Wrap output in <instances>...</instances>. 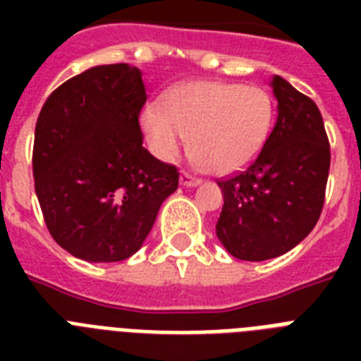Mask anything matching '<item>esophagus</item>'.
Instances as JSON below:
<instances>
[{
  "label": "esophagus",
  "mask_w": 361,
  "mask_h": 361,
  "mask_svg": "<svg viewBox=\"0 0 361 361\" xmlns=\"http://www.w3.org/2000/svg\"><path fill=\"white\" fill-rule=\"evenodd\" d=\"M180 183L183 187H197L202 183V180H198V178H195V176H191V174H187V172H181Z\"/></svg>",
  "instance_id": "34e87169"
}]
</instances>
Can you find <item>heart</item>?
<instances>
[{"mask_svg": "<svg viewBox=\"0 0 361 361\" xmlns=\"http://www.w3.org/2000/svg\"><path fill=\"white\" fill-rule=\"evenodd\" d=\"M275 121L274 99L260 86L192 80L170 90L163 106L140 114L153 155L174 161L191 144L195 161L214 174L245 169L262 152Z\"/></svg>", "mask_w": 361, "mask_h": 361, "instance_id": "1", "label": "heart"}]
</instances>
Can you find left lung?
<instances>
[{"mask_svg": "<svg viewBox=\"0 0 361 361\" xmlns=\"http://www.w3.org/2000/svg\"><path fill=\"white\" fill-rule=\"evenodd\" d=\"M277 121L249 169L221 180L215 232L232 257L260 262L285 255L313 231L324 206L330 144L319 106L274 75Z\"/></svg>", "mask_w": 361, "mask_h": 361, "instance_id": "1", "label": "left lung"}]
</instances>
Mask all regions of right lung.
Wrapping results in <instances>:
<instances>
[{"mask_svg":"<svg viewBox=\"0 0 361 361\" xmlns=\"http://www.w3.org/2000/svg\"><path fill=\"white\" fill-rule=\"evenodd\" d=\"M142 73L97 65L52 92L35 125L33 178L58 245L87 262H120L152 231L180 172L142 146Z\"/></svg>","mask_w":361,"mask_h":361,"instance_id":"add662e5","label":"right lung"}]
</instances>
